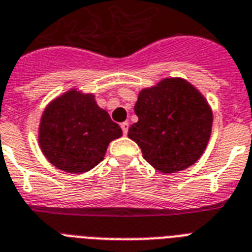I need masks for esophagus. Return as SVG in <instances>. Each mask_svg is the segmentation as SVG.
I'll return each mask as SVG.
<instances>
[{
  "mask_svg": "<svg viewBox=\"0 0 252 252\" xmlns=\"http://www.w3.org/2000/svg\"><path fill=\"white\" fill-rule=\"evenodd\" d=\"M120 126H122L123 133H124V134L128 133V128H129V123H128V122H123L122 124H120Z\"/></svg>",
  "mask_w": 252,
  "mask_h": 252,
  "instance_id": "34e87169",
  "label": "esophagus"
}]
</instances>
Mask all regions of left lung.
<instances>
[{"label":"left lung","mask_w":252,"mask_h":252,"mask_svg":"<svg viewBox=\"0 0 252 252\" xmlns=\"http://www.w3.org/2000/svg\"><path fill=\"white\" fill-rule=\"evenodd\" d=\"M134 114L138 122L130 126L128 137L158 171L186 170L207 148L213 114L203 94L183 78H165L142 89Z\"/></svg>","instance_id":"1"}]
</instances>
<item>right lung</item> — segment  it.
Here are the masks:
<instances>
[{
  "mask_svg": "<svg viewBox=\"0 0 252 252\" xmlns=\"http://www.w3.org/2000/svg\"><path fill=\"white\" fill-rule=\"evenodd\" d=\"M122 134L94 95L72 89L53 99L41 115L39 146L53 166L80 174L100 163L108 144Z\"/></svg>",
  "mask_w": 252,
  "mask_h": 252,
  "instance_id": "obj_1",
  "label": "right lung"
}]
</instances>
